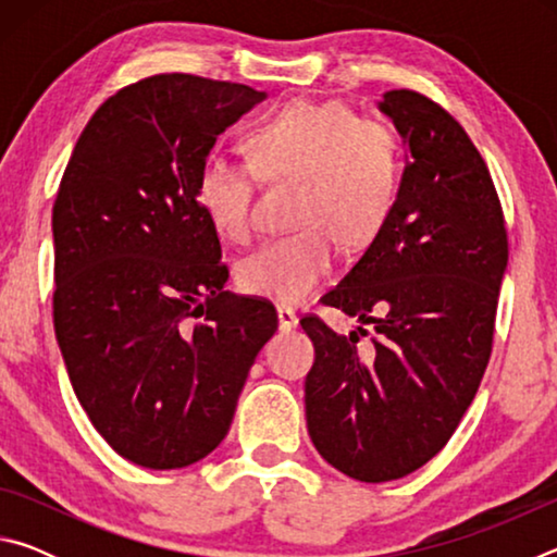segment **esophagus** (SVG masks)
I'll return each mask as SVG.
<instances>
[{
    "instance_id": "obj_1",
    "label": "esophagus",
    "mask_w": 557,
    "mask_h": 557,
    "mask_svg": "<svg viewBox=\"0 0 557 557\" xmlns=\"http://www.w3.org/2000/svg\"><path fill=\"white\" fill-rule=\"evenodd\" d=\"M277 322H280L282 332H292V329L299 324V317H297L295 309L282 305V307H277Z\"/></svg>"
}]
</instances>
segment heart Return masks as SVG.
I'll return each mask as SVG.
<instances>
[{
  "instance_id": "obj_1",
  "label": "heart",
  "mask_w": 557,
  "mask_h": 557,
  "mask_svg": "<svg viewBox=\"0 0 557 557\" xmlns=\"http://www.w3.org/2000/svg\"><path fill=\"white\" fill-rule=\"evenodd\" d=\"M250 154L268 178L301 186L299 231L262 243L238 262L235 277L252 297L295 305L329 277L338 240L366 248L388 223L400 191V139L388 122L358 117L344 102L297 100L252 132ZM252 196L250 164L203 159L196 199L221 238H248Z\"/></svg>"
}]
</instances>
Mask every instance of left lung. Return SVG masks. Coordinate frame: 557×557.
<instances>
[{
    "mask_svg": "<svg viewBox=\"0 0 557 557\" xmlns=\"http://www.w3.org/2000/svg\"><path fill=\"white\" fill-rule=\"evenodd\" d=\"M379 110L398 129L405 166L395 209L344 280L322 297L361 324L336 334L305 317L314 366L307 430L329 465L381 484L420 469L447 445L492 356L508 243L482 154L459 122L412 90Z\"/></svg>",
    "mask_w": 557,
    "mask_h": 557,
    "instance_id": "1",
    "label": "left lung"
}]
</instances>
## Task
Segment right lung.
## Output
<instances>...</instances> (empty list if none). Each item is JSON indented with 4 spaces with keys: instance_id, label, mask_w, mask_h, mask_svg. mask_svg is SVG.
Segmentation results:
<instances>
[{
    "instance_id": "1",
    "label": "right lung",
    "mask_w": 557,
    "mask_h": 557,
    "mask_svg": "<svg viewBox=\"0 0 557 557\" xmlns=\"http://www.w3.org/2000/svg\"><path fill=\"white\" fill-rule=\"evenodd\" d=\"M268 98L162 73L122 88L75 143L53 203V326L75 398L120 457L182 469L228 435L268 301L223 289L196 176L221 132Z\"/></svg>"
}]
</instances>
